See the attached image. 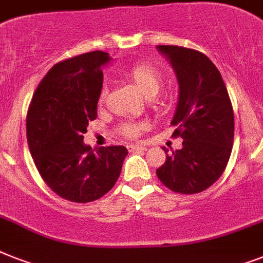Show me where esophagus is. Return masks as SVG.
<instances>
[{"label":"esophagus","mask_w":263,"mask_h":263,"mask_svg":"<svg viewBox=\"0 0 263 263\" xmlns=\"http://www.w3.org/2000/svg\"><path fill=\"white\" fill-rule=\"evenodd\" d=\"M128 150H129V152H146L147 148L144 147V146H142V144H129V146H128Z\"/></svg>","instance_id":"esophagus-1"}]
</instances>
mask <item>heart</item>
<instances>
[{"label": "heart", "mask_w": 263, "mask_h": 263, "mask_svg": "<svg viewBox=\"0 0 263 263\" xmlns=\"http://www.w3.org/2000/svg\"><path fill=\"white\" fill-rule=\"evenodd\" d=\"M124 75L127 76L128 79L131 80L132 83L135 84L136 88L147 98H153L156 97L162 88L164 84V75L162 72L156 68L153 64L148 63H138L134 64L132 67L124 71ZM106 98V88H102L99 92L98 102L102 105ZM144 125L140 123H132V121H127V123L121 124L120 131L123 135L127 138H138L140 135V132L143 131Z\"/></svg>", "instance_id": "heart-1"}]
</instances>
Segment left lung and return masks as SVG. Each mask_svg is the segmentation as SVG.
Here are the masks:
<instances>
[{
	"label": "left lung",
	"instance_id": "8db88e82",
	"mask_svg": "<svg viewBox=\"0 0 263 263\" xmlns=\"http://www.w3.org/2000/svg\"><path fill=\"white\" fill-rule=\"evenodd\" d=\"M179 82L173 136L183 147L168 154L157 169L161 183L179 194H198L214 184L227 168L233 146V109L220 71L194 49L158 45Z\"/></svg>",
	"mask_w": 263,
	"mask_h": 263
}]
</instances>
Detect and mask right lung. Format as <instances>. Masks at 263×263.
Instances as JSON below:
<instances>
[{
	"label": "right lung",
	"instance_id": "obj_1",
	"mask_svg": "<svg viewBox=\"0 0 263 263\" xmlns=\"http://www.w3.org/2000/svg\"><path fill=\"white\" fill-rule=\"evenodd\" d=\"M107 53L90 51L55 64L41 80L27 113L31 156L50 190L64 199L87 203L110 191L128 150L84 144L88 121L97 119Z\"/></svg>",
	"mask_w": 263,
	"mask_h": 263
}]
</instances>
